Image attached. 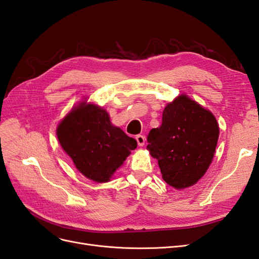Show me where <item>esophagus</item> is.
<instances>
[{"mask_svg": "<svg viewBox=\"0 0 259 259\" xmlns=\"http://www.w3.org/2000/svg\"><path fill=\"white\" fill-rule=\"evenodd\" d=\"M136 140H137V144L138 146H144L145 145V137L143 135H137L136 136Z\"/></svg>", "mask_w": 259, "mask_h": 259, "instance_id": "esophagus-1", "label": "esophagus"}]
</instances>
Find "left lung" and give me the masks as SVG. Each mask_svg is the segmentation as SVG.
I'll return each mask as SVG.
<instances>
[{
    "instance_id": "8db88e82",
    "label": "left lung",
    "mask_w": 259,
    "mask_h": 259,
    "mask_svg": "<svg viewBox=\"0 0 259 259\" xmlns=\"http://www.w3.org/2000/svg\"><path fill=\"white\" fill-rule=\"evenodd\" d=\"M218 136L213 113L183 95L164 109L161 126L149 132L147 148L158 160L164 182L184 189L205 174Z\"/></svg>"
}]
</instances>
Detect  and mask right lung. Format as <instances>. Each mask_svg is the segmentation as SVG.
<instances>
[{"label":"right lung","instance_id":"obj_1","mask_svg":"<svg viewBox=\"0 0 259 259\" xmlns=\"http://www.w3.org/2000/svg\"><path fill=\"white\" fill-rule=\"evenodd\" d=\"M62 149L85 177L106 183L137 147V142L115 127L106 110L82 104L70 111L57 128Z\"/></svg>","mask_w":259,"mask_h":259}]
</instances>
